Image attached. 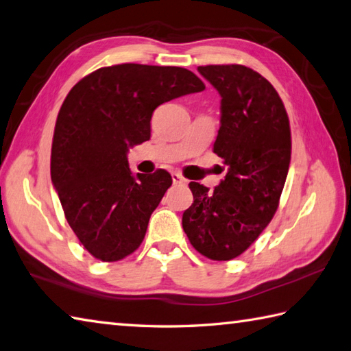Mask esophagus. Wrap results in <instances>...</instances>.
I'll return each instance as SVG.
<instances>
[{"instance_id":"esophagus-1","label":"esophagus","mask_w":351,"mask_h":351,"mask_svg":"<svg viewBox=\"0 0 351 351\" xmlns=\"http://www.w3.org/2000/svg\"><path fill=\"white\" fill-rule=\"evenodd\" d=\"M171 180H173V184H187V180H185V178L181 175V173H178V171H173V173H171Z\"/></svg>"}]
</instances>
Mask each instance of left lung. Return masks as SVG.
I'll return each mask as SVG.
<instances>
[{"label": "left lung", "instance_id": "1", "mask_svg": "<svg viewBox=\"0 0 351 351\" xmlns=\"http://www.w3.org/2000/svg\"><path fill=\"white\" fill-rule=\"evenodd\" d=\"M221 94V129L213 152L228 166L210 191L190 182L193 204L182 228L193 248L217 262L239 257L278 208L291 162L289 117L278 93L245 65L197 66Z\"/></svg>", "mask_w": 351, "mask_h": 351}]
</instances>
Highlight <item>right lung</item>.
<instances>
[{
	"label": "right lung",
	"instance_id": "1",
	"mask_svg": "<svg viewBox=\"0 0 351 351\" xmlns=\"http://www.w3.org/2000/svg\"><path fill=\"white\" fill-rule=\"evenodd\" d=\"M204 82L181 66H103L68 93L54 126L51 181L74 234L93 257L119 262L141 245L171 185L166 170L134 175L128 150L150 138L155 109Z\"/></svg>",
	"mask_w": 351,
	"mask_h": 351
}]
</instances>
